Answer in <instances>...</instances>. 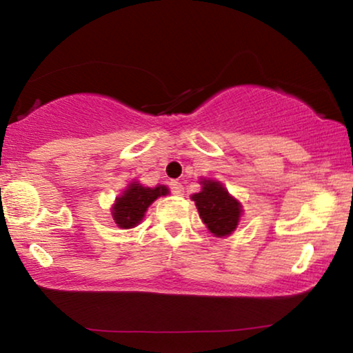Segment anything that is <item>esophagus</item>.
I'll use <instances>...</instances> for the list:
<instances>
[{
  "label": "esophagus",
  "mask_w": 353,
  "mask_h": 353,
  "mask_svg": "<svg viewBox=\"0 0 353 353\" xmlns=\"http://www.w3.org/2000/svg\"><path fill=\"white\" fill-rule=\"evenodd\" d=\"M170 190L175 196H183V192H185V188L180 181H170Z\"/></svg>",
  "instance_id": "1"
}]
</instances>
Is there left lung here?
<instances>
[{
    "label": "left lung",
    "instance_id": "8db88e82",
    "mask_svg": "<svg viewBox=\"0 0 353 353\" xmlns=\"http://www.w3.org/2000/svg\"><path fill=\"white\" fill-rule=\"evenodd\" d=\"M201 185V192L192 194L191 199L196 202L202 221L216 238L231 234L243 214L241 202L234 199L220 181L202 180Z\"/></svg>",
    "mask_w": 353,
    "mask_h": 353
}]
</instances>
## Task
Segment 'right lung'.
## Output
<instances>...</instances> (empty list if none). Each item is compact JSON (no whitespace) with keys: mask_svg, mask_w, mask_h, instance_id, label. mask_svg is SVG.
<instances>
[{"mask_svg":"<svg viewBox=\"0 0 353 353\" xmlns=\"http://www.w3.org/2000/svg\"><path fill=\"white\" fill-rule=\"evenodd\" d=\"M168 194V188L159 185L156 188H146L138 181L130 183L122 194L115 199L112 205V216L119 228H134L144 219L148 207L157 197Z\"/></svg>","mask_w":353,"mask_h":353,"instance_id":"obj_1","label":"right lung"}]
</instances>
